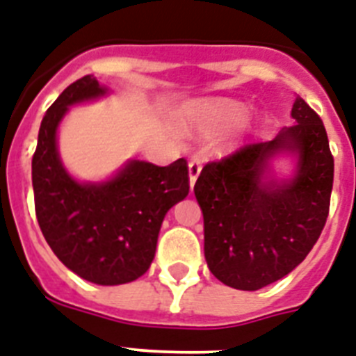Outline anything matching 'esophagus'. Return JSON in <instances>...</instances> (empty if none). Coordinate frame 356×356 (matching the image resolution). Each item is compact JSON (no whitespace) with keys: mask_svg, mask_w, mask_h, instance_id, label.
<instances>
[{"mask_svg":"<svg viewBox=\"0 0 356 356\" xmlns=\"http://www.w3.org/2000/svg\"><path fill=\"white\" fill-rule=\"evenodd\" d=\"M200 171H202V165H200L198 160H191L189 161V184L191 187H195L196 178L200 176Z\"/></svg>","mask_w":356,"mask_h":356,"instance_id":"1","label":"esophagus"}]
</instances>
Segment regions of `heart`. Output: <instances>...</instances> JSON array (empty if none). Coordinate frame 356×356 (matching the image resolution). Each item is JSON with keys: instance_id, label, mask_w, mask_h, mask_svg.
Here are the masks:
<instances>
[{"instance_id": "obj_1", "label": "heart", "mask_w": 356, "mask_h": 356, "mask_svg": "<svg viewBox=\"0 0 356 356\" xmlns=\"http://www.w3.org/2000/svg\"><path fill=\"white\" fill-rule=\"evenodd\" d=\"M248 108L236 102H224V99H211V102H198L185 108L181 114V125L187 131L198 132L204 136H213L225 131L234 123L242 122ZM236 138L227 136L220 140V147L234 145Z\"/></svg>"}]
</instances>
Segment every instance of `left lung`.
Masks as SVG:
<instances>
[{"mask_svg": "<svg viewBox=\"0 0 356 356\" xmlns=\"http://www.w3.org/2000/svg\"><path fill=\"white\" fill-rule=\"evenodd\" d=\"M271 142L245 145L202 169L195 196L204 214L205 262L214 277L257 291L289 275L318 240L330 213L333 156L318 114L296 96ZM293 169L278 177L274 161Z\"/></svg>", "mask_w": 356, "mask_h": 356, "instance_id": "8db88e82", "label": "left lung"}]
</instances>
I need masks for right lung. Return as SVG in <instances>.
Returning a JSON list of instances; mask_svg holds the SVG:
<instances>
[{
	"label": "right lung",
	"mask_w": 356,
	"mask_h": 356,
	"mask_svg": "<svg viewBox=\"0 0 356 356\" xmlns=\"http://www.w3.org/2000/svg\"><path fill=\"white\" fill-rule=\"evenodd\" d=\"M92 74L58 96L41 120L32 158V189L41 233L63 266L98 286L136 280L151 267L167 211L189 195L184 158L171 165L127 160L105 180L69 172L58 132L70 107L108 96Z\"/></svg>",
	"instance_id": "right-lung-1"
}]
</instances>
